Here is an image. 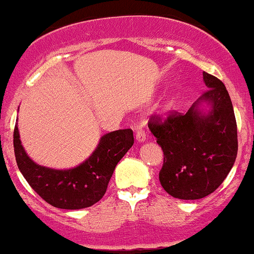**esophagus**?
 <instances>
[{
  "label": "esophagus",
  "mask_w": 254,
  "mask_h": 254,
  "mask_svg": "<svg viewBox=\"0 0 254 254\" xmlns=\"http://www.w3.org/2000/svg\"><path fill=\"white\" fill-rule=\"evenodd\" d=\"M136 139H137V142H139V143L145 142L146 133H145V131L142 129V127H137L136 129Z\"/></svg>",
  "instance_id": "1"
}]
</instances>
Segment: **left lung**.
Wrapping results in <instances>:
<instances>
[{"label":"left lung","mask_w":254,"mask_h":254,"mask_svg":"<svg viewBox=\"0 0 254 254\" xmlns=\"http://www.w3.org/2000/svg\"><path fill=\"white\" fill-rule=\"evenodd\" d=\"M208 90L185 115L173 112L164 122L151 117L149 129L164 154L160 182L181 200L212 194L231 172L238 154L237 122L224 82L203 72ZM206 104L207 109H203Z\"/></svg>","instance_id":"8db88e82"}]
</instances>
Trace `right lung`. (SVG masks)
I'll use <instances>...</instances> for the list:
<instances>
[{
  "label": "right lung",
  "instance_id": "add662e5",
  "mask_svg": "<svg viewBox=\"0 0 254 254\" xmlns=\"http://www.w3.org/2000/svg\"><path fill=\"white\" fill-rule=\"evenodd\" d=\"M133 144L131 129L117 130L100 138L97 148L79 166L53 169L35 163L21 144L17 123L14 151L17 167L29 186L47 203L61 209L91 207L105 194L116 166Z\"/></svg>",
  "mask_w": 254,
  "mask_h": 254
}]
</instances>
